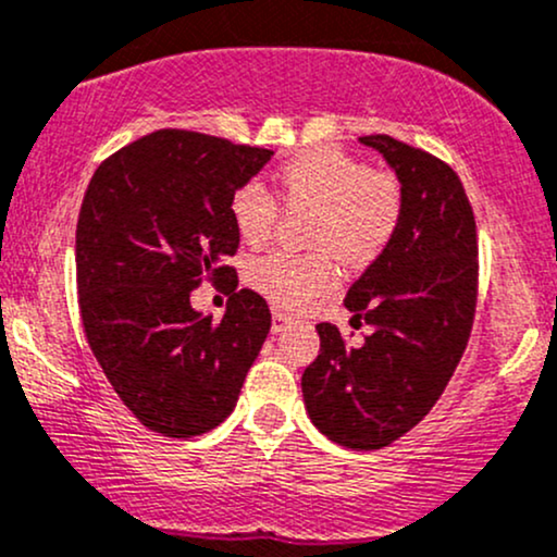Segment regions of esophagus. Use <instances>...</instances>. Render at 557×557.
Segmentation results:
<instances>
[{"label": "esophagus", "instance_id": "esophagus-1", "mask_svg": "<svg viewBox=\"0 0 557 557\" xmlns=\"http://www.w3.org/2000/svg\"><path fill=\"white\" fill-rule=\"evenodd\" d=\"M286 323H289V321H286V315H284V312H273V334H281V331H284L286 329Z\"/></svg>", "mask_w": 557, "mask_h": 557}]
</instances>
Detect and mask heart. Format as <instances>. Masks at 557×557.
<instances>
[{
  "label": "heart",
  "mask_w": 557,
  "mask_h": 557,
  "mask_svg": "<svg viewBox=\"0 0 557 557\" xmlns=\"http://www.w3.org/2000/svg\"><path fill=\"white\" fill-rule=\"evenodd\" d=\"M276 189L284 205L315 210L310 242L334 249L347 262L376 258L395 236L403 215V191L395 176L326 149L286 162L276 173ZM276 215V199L265 186L247 184L231 197V221L247 245H262ZM247 278L281 308H299L334 286L336 265L329 252L271 249L249 260Z\"/></svg>",
  "instance_id": "obj_1"
}]
</instances>
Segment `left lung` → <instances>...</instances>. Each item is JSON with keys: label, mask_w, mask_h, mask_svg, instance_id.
I'll return each mask as SVG.
<instances>
[{"label": "left lung", "mask_w": 557, "mask_h": 557, "mask_svg": "<svg viewBox=\"0 0 557 557\" xmlns=\"http://www.w3.org/2000/svg\"><path fill=\"white\" fill-rule=\"evenodd\" d=\"M395 171L403 215L395 236L349 286L345 308L371 334L347 347L318 323L321 352L302 397L321 434L349 449H381L408 434L453 379L476 312V221L447 162L392 136H360Z\"/></svg>", "instance_id": "1"}]
</instances>
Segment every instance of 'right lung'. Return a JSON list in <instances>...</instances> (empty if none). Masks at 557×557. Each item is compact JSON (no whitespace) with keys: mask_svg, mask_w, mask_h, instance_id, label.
Returning <instances> with one entry per match:
<instances>
[{"mask_svg":"<svg viewBox=\"0 0 557 557\" xmlns=\"http://www.w3.org/2000/svg\"><path fill=\"white\" fill-rule=\"evenodd\" d=\"M271 158L165 128L117 149L89 181L76 228L81 321L115 395L162 436L226 421L271 331L252 289L231 295L221 323L189 299L205 278L234 286L231 197Z\"/></svg>","mask_w":557,"mask_h":557,"instance_id":"obj_1","label":"right lung"}]
</instances>
